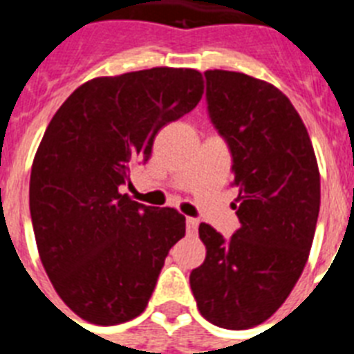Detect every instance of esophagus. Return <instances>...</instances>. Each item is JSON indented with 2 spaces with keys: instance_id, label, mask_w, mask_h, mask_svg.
I'll list each match as a JSON object with an SVG mask.
<instances>
[{
  "instance_id": "34e87169",
  "label": "esophagus",
  "mask_w": 354,
  "mask_h": 354,
  "mask_svg": "<svg viewBox=\"0 0 354 354\" xmlns=\"http://www.w3.org/2000/svg\"><path fill=\"white\" fill-rule=\"evenodd\" d=\"M198 218H194V216H187V221H185V227H187L189 235H194V233L198 232Z\"/></svg>"
}]
</instances>
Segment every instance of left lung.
<instances>
[{
    "label": "left lung",
    "instance_id": "obj_1",
    "mask_svg": "<svg viewBox=\"0 0 354 354\" xmlns=\"http://www.w3.org/2000/svg\"><path fill=\"white\" fill-rule=\"evenodd\" d=\"M207 113L230 147L241 227L224 239L200 224L205 261L191 272L200 314L224 329L263 324L299 279L319 213V171L299 113L275 86L205 71Z\"/></svg>",
    "mask_w": 354,
    "mask_h": 354
}]
</instances>
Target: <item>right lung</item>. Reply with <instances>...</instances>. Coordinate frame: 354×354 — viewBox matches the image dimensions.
<instances>
[{"label":"right lung","instance_id":"1","mask_svg":"<svg viewBox=\"0 0 354 354\" xmlns=\"http://www.w3.org/2000/svg\"><path fill=\"white\" fill-rule=\"evenodd\" d=\"M204 93L196 69L152 68L79 86L36 150L29 207L41 264L86 322L115 325L143 313L185 216L121 194L156 133Z\"/></svg>","mask_w":354,"mask_h":354}]
</instances>
